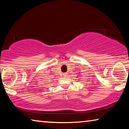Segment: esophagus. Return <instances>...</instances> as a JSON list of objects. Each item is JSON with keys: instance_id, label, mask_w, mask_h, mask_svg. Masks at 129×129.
<instances>
[{"instance_id": "esophagus-1", "label": "esophagus", "mask_w": 129, "mask_h": 129, "mask_svg": "<svg viewBox=\"0 0 129 129\" xmlns=\"http://www.w3.org/2000/svg\"><path fill=\"white\" fill-rule=\"evenodd\" d=\"M63 75H64V76H67V73H63Z\"/></svg>"}]
</instances>
